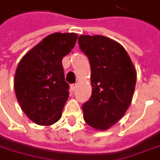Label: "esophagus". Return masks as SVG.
I'll return each mask as SVG.
<instances>
[{
    "instance_id": "obj_1",
    "label": "esophagus",
    "mask_w": 160,
    "mask_h": 160,
    "mask_svg": "<svg viewBox=\"0 0 160 160\" xmlns=\"http://www.w3.org/2000/svg\"><path fill=\"white\" fill-rule=\"evenodd\" d=\"M77 88H78V84H77V83H74V84H72V85L70 86V89H71V91H72L73 92L77 90Z\"/></svg>"
}]
</instances>
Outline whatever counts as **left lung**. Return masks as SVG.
Masks as SVG:
<instances>
[{
    "label": "left lung",
    "instance_id": "left-lung-1",
    "mask_svg": "<svg viewBox=\"0 0 160 160\" xmlns=\"http://www.w3.org/2000/svg\"><path fill=\"white\" fill-rule=\"evenodd\" d=\"M79 47L91 64L92 96L83 104V119L96 130L119 122L132 101L137 70L120 43L101 35H81Z\"/></svg>",
    "mask_w": 160,
    "mask_h": 160
}]
</instances>
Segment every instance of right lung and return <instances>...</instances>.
Here are the masks:
<instances>
[{
	"instance_id": "obj_1",
	"label": "right lung",
	"mask_w": 160,
	"mask_h": 160,
	"mask_svg": "<svg viewBox=\"0 0 160 160\" xmlns=\"http://www.w3.org/2000/svg\"><path fill=\"white\" fill-rule=\"evenodd\" d=\"M78 37L74 32L50 34L18 63L14 79L16 96L22 112L38 125L50 126L62 117L69 94L62 62Z\"/></svg>"
}]
</instances>
